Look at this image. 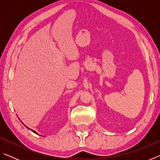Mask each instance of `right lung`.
Segmentation results:
<instances>
[{"instance_id": "obj_1", "label": "right lung", "mask_w": 160, "mask_h": 160, "mask_svg": "<svg viewBox=\"0 0 160 160\" xmlns=\"http://www.w3.org/2000/svg\"><path fill=\"white\" fill-rule=\"evenodd\" d=\"M30 130H31V131H33V132H34V133H37V132H35V131H33V130H32V129H30Z\"/></svg>"}]
</instances>
